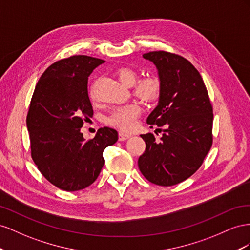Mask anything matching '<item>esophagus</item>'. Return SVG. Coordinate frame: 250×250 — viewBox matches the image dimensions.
<instances>
[{
    "label": "esophagus",
    "mask_w": 250,
    "mask_h": 250,
    "mask_svg": "<svg viewBox=\"0 0 250 250\" xmlns=\"http://www.w3.org/2000/svg\"><path fill=\"white\" fill-rule=\"evenodd\" d=\"M130 137H131L130 134H126V133H124V132H119V134H118V139L120 141H125L126 139H129Z\"/></svg>",
    "instance_id": "obj_1"
}]
</instances>
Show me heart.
Listing matches in <instances>:
<instances>
[{"mask_svg":"<svg viewBox=\"0 0 250 250\" xmlns=\"http://www.w3.org/2000/svg\"><path fill=\"white\" fill-rule=\"evenodd\" d=\"M116 76L119 82L126 87H131L134 84L137 78V73L131 68L123 67L116 71ZM160 82L158 78L148 76L139 80L134 85V94L136 95L141 101L146 103H152L156 101L160 95ZM91 98L94 99L93 93L90 94ZM139 114V106L135 104H129L114 109L112 113L106 118V123L110 125L116 126L121 130H130L135 125Z\"/></svg>","mask_w":250,"mask_h":250,"instance_id":"1","label":"heart"}]
</instances>
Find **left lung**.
I'll list each match as a JSON object with an SVG mask.
<instances>
[{
  "label": "left lung",
  "mask_w": 250,
  "mask_h": 250,
  "mask_svg": "<svg viewBox=\"0 0 250 250\" xmlns=\"http://www.w3.org/2000/svg\"><path fill=\"white\" fill-rule=\"evenodd\" d=\"M158 71L160 95L146 123L162 132L140 135L146 151L138 159L141 174L161 187L187 180L201 167L212 145V108L198 70L180 55L166 51L145 53ZM153 127V126H151Z\"/></svg>",
  "instance_id": "left-lung-1"
}]
</instances>
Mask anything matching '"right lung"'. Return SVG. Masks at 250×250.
I'll return each mask as SVG.
<instances>
[{
  "instance_id": "1",
  "label": "right lung",
  "mask_w": 250,
  "mask_h": 250,
  "mask_svg": "<svg viewBox=\"0 0 250 250\" xmlns=\"http://www.w3.org/2000/svg\"><path fill=\"white\" fill-rule=\"evenodd\" d=\"M104 61L73 55L52 63L39 80L27 115L31 157L40 172L56 188L81 190L93 183L104 165V148L118 139L104 126L93 139L81 132L93 116L88 78Z\"/></svg>"
}]
</instances>
